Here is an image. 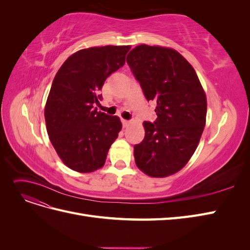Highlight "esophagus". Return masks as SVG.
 I'll use <instances>...</instances> for the list:
<instances>
[{"instance_id":"1","label":"esophagus","mask_w":250,"mask_h":250,"mask_svg":"<svg viewBox=\"0 0 250 250\" xmlns=\"http://www.w3.org/2000/svg\"><path fill=\"white\" fill-rule=\"evenodd\" d=\"M122 124H123V127H127V126H128V124H129V121H127V120L122 119Z\"/></svg>"}]
</instances>
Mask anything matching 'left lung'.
<instances>
[{
  "label": "left lung",
  "mask_w": 250,
  "mask_h": 250,
  "mask_svg": "<svg viewBox=\"0 0 250 250\" xmlns=\"http://www.w3.org/2000/svg\"><path fill=\"white\" fill-rule=\"evenodd\" d=\"M126 62L147 101L156 102V120L144 122L145 138L134 145L135 164L149 176L172 175L198 146L206 126V93L193 66L173 49L140 44Z\"/></svg>",
  "instance_id": "1"
}]
</instances>
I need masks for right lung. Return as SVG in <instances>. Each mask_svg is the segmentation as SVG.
<instances>
[{"label": "right lung", "instance_id": "obj_1", "mask_svg": "<svg viewBox=\"0 0 250 250\" xmlns=\"http://www.w3.org/2000/svg\"><path fill=\"white\" fill-rule=\"evenodd\" d=\"M130 46H105L74 53L60 66L44 107L47 131L62 161L74 171L103 167L122 123L97 111L104 81L125 63Z\"/></svg>", "mask_w": 250, "mask_h": 250}]
</instances>
